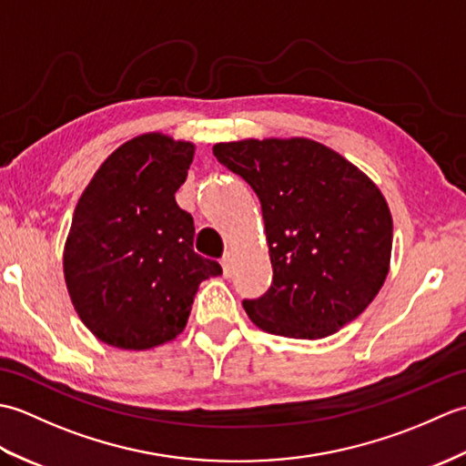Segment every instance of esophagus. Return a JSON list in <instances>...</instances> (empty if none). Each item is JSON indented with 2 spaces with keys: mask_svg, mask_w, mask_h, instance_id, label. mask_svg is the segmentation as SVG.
I'll return each instance as SVG.
<instances>
[{
  "mask_svg": "<svg viewBox=\"0 0 466 466\" xmlns=\"http://www.w3.org/2000/svg\"><path fill=\"white\" fill-rule=\"evenodd\" d=\"M222 270H224L226 279L228 276H232V272H234V254L232 252H228L222 258Z\"/></svg>",
  "mask_w": 466,
  "mask_h": 466,
  "instance_id": "obj_1",
  "label": "esophagus"
}]
</instances>
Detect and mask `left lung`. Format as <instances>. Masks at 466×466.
Returning a JSON list of instances; mask_svg holds the SVG:
<instances>
[{
    "label": "left lung",
    "mask_w": 466,
    "mask_h": 466,
    "mask_svg": "<svg viewBox=\"0 0 466 466\" xmlns=\"http://www.w3.org/2000/svg\"><path fill=\"white\" fill-rule=\"evenodd\" d=\"M218 162L260 198L272 284L242 306L258 329L316 340L379 294L390 268L392 216L369 176L309 137L222 142Z\"/></svg>",
    "instance_id": "obj_1"
}]
</instances>
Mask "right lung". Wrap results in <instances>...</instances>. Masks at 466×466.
Returning <instances> with one entry per match:
<instances>
[{
    "instance_id": "1",
    "label": "right lung",
    "mask_w": 466,
    "mask_h": 466,
    "mask_svg": "<svg viewBox=\"0 0 466 466\" xmlns=\"http://www.w3.org/2000/svg\"><path fill=\"white\" fill-rule=\"evenodd\" d=\"M196 146L162 132L124 142L77 200L64 246L74 309L96 339L147 350L186 329L198 286L222 266L194 252V220L176 204Z\"/></svg>"
}]
</instances>
